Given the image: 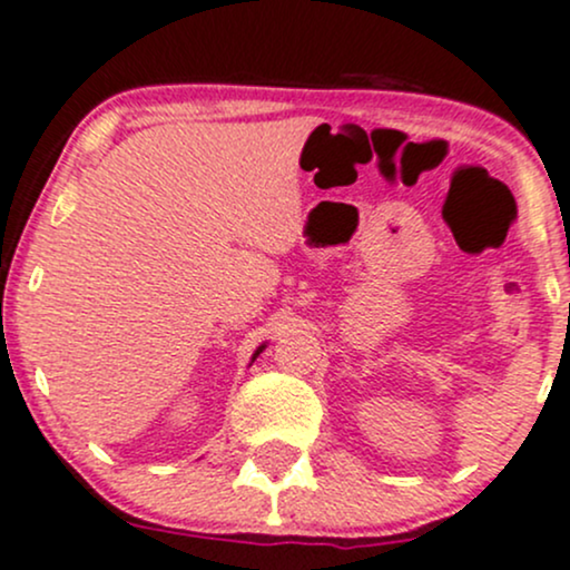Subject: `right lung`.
I'll return each instance as SVG.
<instances>
[{"label": "right lung", "instance_id": "1", "mask_svg": "<svg viewBox=\"0 0 570 570\" xmlns=\"http://www.w3.org/2000/svg\"><path fill=\"white\" fill-rule=\"evenodd\" d=\"M264 350H266V344H261V347H258V350H255V353H253V361H255V357H258L261 353H264ZM253 361H250V363H253Z\"/></svg>", "mask_w": 570, "mask_h": 570}]
</instances>
